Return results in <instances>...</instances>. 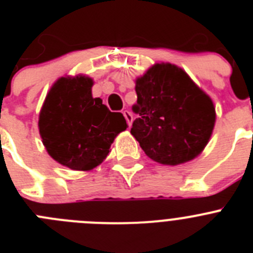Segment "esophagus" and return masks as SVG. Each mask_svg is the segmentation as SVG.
<instances>
[{
	"instance_id": "obj_1",
	"label": "esophagus",
	"mask_w": 253,
	"mask_h": 253,
	"mask_svg": "<svg viewBox=\"0 0 253 253\" xmlns=\"http://www.w3.org/2000/svg\"><path fill=\"white\" fill-rule=\"evenodd\" d=\"M123 115H124V118L126 119V122H128V125L130 126L131 123H133V115H131L130 111L124 110V111H123Z\"/></svg>"
}]
</instances>
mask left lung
<instances>
[{"label":"left lung","mask_w":253,"mask_h":253,"mask_svg":"<svg viewBox=\"0 0 253 253\" xmlns=\"http://www.w3.org/2000/svg\"><path fill=\"white\" fill-rule=\"evenodd\" d=\"M138 118L130 133L151 160L176 166L202 153L213 133L215 107L184 69L152 66L135 81Z\"/></svg>","instance_id":"obj_1"}]
</instances>
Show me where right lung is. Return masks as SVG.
Wrapping results in <instances>:
<instances>
[{"mask_svg": "<svg viewBox=\"0 0 253 253\" xmlns=\"http://www.w3.org/2000/svg\"><path fill=\"white\" fill-rule=\"evenodd\" d=\"M86 76L60 77L49 90L39 115V133L49 156L76 171L95 169L107 157L111 143L128 124L93 99Z\"/></svg>", "mask_w": 253, "mask_h": 253, "instance_id": "right-lung-1", "label": "right lung"}]
</instances>
